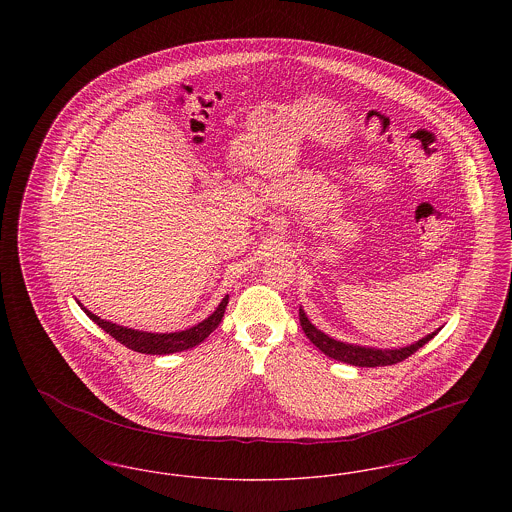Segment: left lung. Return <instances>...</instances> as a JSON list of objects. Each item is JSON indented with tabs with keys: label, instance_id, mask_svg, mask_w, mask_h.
<instances>
[{
	"label": "left lung",
	"instance_id": "8db88e82",
	"mask_svg": "<svg viewBox=\"0 0 512 512\" xmlns=\"http://www.w3.org/2000/svg\"><path fill=\"white\" fill-rule=\"evenodd\" d=\"M299 322H301L305 336L311 340V343H315L324 355L353 366H388L401 363L438 334V330H436V332L428 334L426 338L414 341L407 347H399V349H376V347L345 343V341L334 340V338L326 336L324 332L318 330L315 324H311V320L307 318L303 309H299Z\"/></svg>",
	"mask_w": 512,
	"mask_h": 512
}]
</instances>
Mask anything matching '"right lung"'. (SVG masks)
<instances>
[{
	"instance_id": "right-lung-1",
	"label": "right lung",
	"mask_w": 512,
	"mask_h": 512,
	"mask_svg": "<svg viewBox=\"0 0 512 512\" xmlns=\"http://www.w3.org/2000/svg\"><path fill=\"white\" fill-rule=\"evenodd\" d=\"M82 307V311L92 318L98 324L101 330H105L109 336H113L115 340L121 341L124 347L138 351V353H146V355H169V353H178L184 349H192L195 345H199L205 340L224 317V309L228 305V295H224V299L220 301L217 311L211 317L201 320L199 324H195L188 330L182 332H171V334H153V332H142V330H132L126 326L113 324L109 320H103L98 315L90 313L82 303H78Z\"/></svg>"
}]
</instances>
